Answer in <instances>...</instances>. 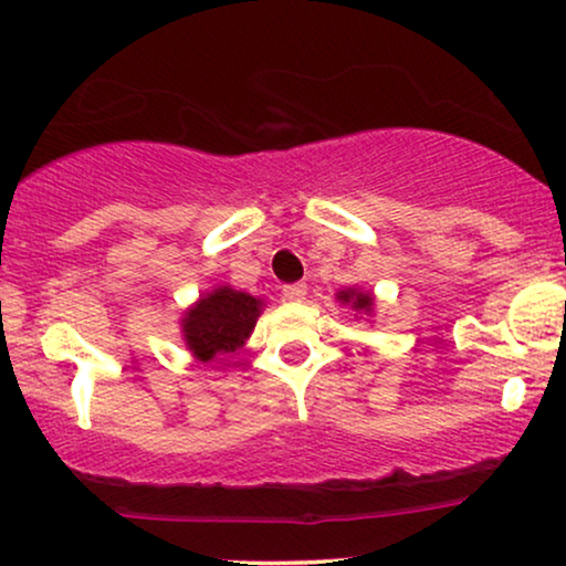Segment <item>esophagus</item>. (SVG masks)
<instances>
[{
	"label": "esophagus",
	"instance_id": "esophagus-1",
	"mask_svg": "<svg viewBox=\"0 0 566 566\" xmlns=\"http://www.w3.org/2000/svg\"><path fill=\"white\" fill-rule=\"evenodd\" d=\"M283 298L285 301H304L306 298V283L283 285Z\"/></svg>",
	"mask_w": 566,
	"mask_h": 566
}]
</instances>
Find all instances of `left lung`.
<instances>
[{
  "instance_id": "obj_1",
  "label": "left lung",
  "mask_w": 566,
  "mask_h": 566,
  "mask_svg": "<svg viewBox=\"0 0 566 566\" xmlns=\"http://www.w3.org/2000/svg\"><path fill=\"white\" fill-rule=\"evenodd\" d=\"M335 298H337V304L353 308L358 319H363V316L370 319V316H374V312H376L374 291H363V289H358V285H355V289H339L335 293Z\"/></svg>"
}]
</instances>
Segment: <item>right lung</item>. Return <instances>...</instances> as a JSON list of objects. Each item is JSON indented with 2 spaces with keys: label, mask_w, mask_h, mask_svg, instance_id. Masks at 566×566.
<instances>
[{
  "label": "right lung",
  "mask_w": 566,
  "mask_h": 566,
  "mask_svg": "<svg viewBox=\"0 0 566 566\" xmlns=\"http://www.w3.org/2000/svg\"><path fill=\"white\" fill-rule=\"evenodd\" d=\"M265 298L237 291L231 285H216L200 293L180 316V335L190 355L200 363H211L219 355L242 350L254 332Z\"/></svg>",
  "instance_id": "right-lung-1"
}]
</instances>
